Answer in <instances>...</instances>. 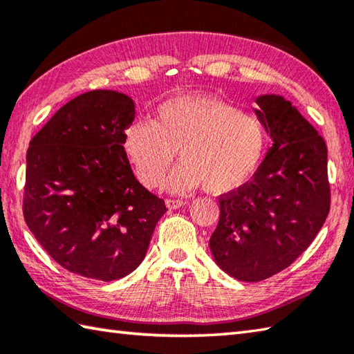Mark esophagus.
Returning a JSON list of instances; mask_svg holds the SVG:
<instances>
[{"label": "esophagus", "instance_id": "obj_1", "mask_svg": "<svg viewBox=\"0 0 354 354\" xmlns=\"http://www.w3.org/2000/svg\"><path fill=\"white\" fill-rule=\"evenodd\" d=\"M165 205H167L169 210H176V209H181L183 205H185V203L179 199H167L165 201Z\"/></svg>", "mask_w": 354, "mask_h": 354}]
</instances>
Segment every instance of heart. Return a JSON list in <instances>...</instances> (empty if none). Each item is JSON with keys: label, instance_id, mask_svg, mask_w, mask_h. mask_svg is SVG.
Wrapping results in <instances>:
<instances>
[{"label": "heart", "instance_id": "1", "mask_svg": "<svg viewBox=\"0 0 354 354\" xmlns=\"http://www.w3.org/2000/svg\"><path fill=\"white\" fill-rule=\"evenodd\" d=\"M124 151L141 184L158 189L175 159L167 189L185 195L204 187L213 195L238 190L264 155L266 129L256 115L209 95H183L156 109L153 122L133 121L124 131Z\"/></svg>", "mask_w": 354, "mask_h": 354}]
</instances>
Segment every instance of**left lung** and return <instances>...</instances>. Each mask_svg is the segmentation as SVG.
Wrapping results in <instances>:
<instances>
[{
    "mask_svg": "<svg viewBox=\"0 0 354 354\" xmlns=\"http://www.w3.org/2000/svg\"><path fill=\"white\" fill-rule=\"evenodd\" d=\"M254 102L273 144L253 181L221 196L219 223L209 242L214 262L244 282L287 268L330 212L324 138L283 96L259 95Z\"/></svg>",
    "mask_w": 354,
    "mask_h": 354,
    "instance_id": "left-lung-1",
    "label": "left lung"
}]
</instances>
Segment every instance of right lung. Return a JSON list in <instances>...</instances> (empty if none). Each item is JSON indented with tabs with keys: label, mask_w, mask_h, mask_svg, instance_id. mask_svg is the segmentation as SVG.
<instances>
[{
	"label": "right lung",
	"mask_w": 354,
	"mask_h": 354,
	"mask_svg": "<svg viewBox=\"0 0 354 354\" xmlns=\"http://www.w3.org/2000/svg\"><path fill=\"white\" fill-rule=\"evenodd\" d=\"M135 102L92 90L64 104L29 144L24 219L61 267L115 281L145 258L162 199L140 184L124 151Z\"/></svg>",
	"instance_id": "1"
}]
</instances>
